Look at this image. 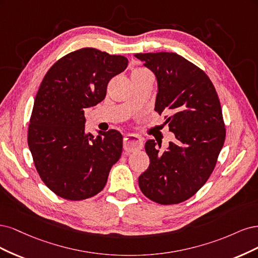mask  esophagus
Segmentation results:
<instances>
[{"label":"esophagus","mask_w":258,"mask_h":258,"mask_svg":"<svg viewBox=\"0 0 258 258\" xmlns=\"http://www.w3.org/2000/svg\"><path fill=\"white\" fill-rule=\"evenodd\" d=\"M144 141L139 136L134 134H128L123 139V148L126 152H133L143 149Z\"/></svg>","instance_id":"1"}]
</instances>
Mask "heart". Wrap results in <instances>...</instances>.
Returning a JSON list of instances; mask_svg holds the SVG:
<instances>
[{"instance_id": "heart-1", "label": "heart", "mask_w": 258, "mask_h": 258, "mask_svg": "<svg viewBox=\"0 0 258 258\" xmlns=\"http://www.w3.org/2000/svg\"><path fill=\"white\" fill-rule=\"evenodd\" d=\"M146 75H150V72L146 69H137L132 73V77H140V76H146Z\"/></svg>"}]
</instances>
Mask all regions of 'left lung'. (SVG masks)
<instances>
[{"label": "left lung", "mask_w": 258, "mask_h": 258, "mask_svg": "<svg viewBox=\"0 0 258 258\" xmlns=\"http://www.w3.org/2000/svg\"><path fill=\"white\" fill-rule=\"evenodd\" d=\"M155 75V111H169L165 124L176 136L167 150L148 140L150 159L138 179L149 199L161 205L186 201L197 193L212 173L225 141L226 131L217 91L206 73L173 52L136 53Z\"/></svg>", "instance_id": "1"}]
</instances>
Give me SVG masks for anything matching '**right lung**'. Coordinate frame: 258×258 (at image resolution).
<instances>
[{"label": "right lung", "instance_id": "add662e5", "mask_svg": "<svg viewBox=\"0 0 258 258\" xmlns=\"http://www.w3.org/2000/svg\"><path fill=\"white\" fill-rule=\"evenodd\" d=\"M123 55L82 48L47 72L36 94L28 145L44 183L69 201H82L104 188L122 153L118 131L86 132L85 109L101 103L107 85L127 68Z\"/></svg>", "mask_w": 258, "mask_h": 258}]
</instances>
